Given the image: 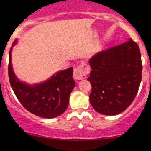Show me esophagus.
<instances>
[{"label": "esophagus", "mask_w": 151, "mask_h": 151, "mask_svg": "<svg viewBox=\"0 0 151 151\" xmlns=\"http://www.w3.org/2000/svg\"><path fill=\"white\" fill-rule=\"evenodd\" d=\"M90 68L85 63H81L74 69L73 77L75 80H84L87 74L89 73Z\"/></svg>", "instance_id": "34e87169"}]
</instances>
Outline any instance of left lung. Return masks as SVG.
I'll return each instance as SVG.
<instances>
[{"mask_svg":"<svg viewBox=\"0 0 151 151\" xmlns=\"http://www.w3.org/2000/svg\"><path fill=\"white\" fill-rule=\"evenodd\" d=\"M89 99L99 113L115 115L133 102L142 80L141 54L132 39L98 52L89 60Z\"/></svg>","mask_w":151,"mask_h":151,"instance_id":"1","label":"left lung"}]
</instances>
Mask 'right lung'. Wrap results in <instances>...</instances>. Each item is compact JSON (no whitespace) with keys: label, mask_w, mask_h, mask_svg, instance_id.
Returning <instances> with one entry per match:
<instances>
[{"label":"right lung","mask_w":151,"mask_h":151,"mask_svg":"<svg viewBox=\"0 0 151 151\" xmlns=\"http://www.w3.org/2000/svg\"><path fill=\"white\" fill-rule=\"evenodd\" d=\"M14 41L13 46L16 44ZM9 51V77L11 86L21 104L30 112L45 118H53L63 114L69 102V96L75 86L73 68L58 71L40 84L30 85L19 81L12 65Z\"/></svg>","instance_id":"1"}]
</instances>
